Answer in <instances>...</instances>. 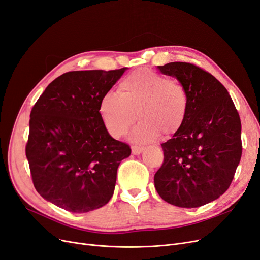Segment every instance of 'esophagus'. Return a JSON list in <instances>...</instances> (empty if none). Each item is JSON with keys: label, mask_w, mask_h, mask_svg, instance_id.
<instances>
[{"label": "esophagus", "mask_w": 260, "mask_h": 260, "mask_svg": "<svg viewBox=\"0 0 260 260\" xmlns=\"http://www.w3.org/2000/svg\"><path fill=\"white\" fill-rule=\"evenodd\" d=\"M142 151H143L142 146H138V145H133L132 146V153L134 155H139Z\"/></svg>", "instance_id": "obj_1"}]
</instances>
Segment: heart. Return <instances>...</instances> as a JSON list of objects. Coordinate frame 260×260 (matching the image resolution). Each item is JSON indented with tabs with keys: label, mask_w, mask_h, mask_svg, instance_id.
Instances as JSON below:
<instances>
[{
	"label": "heart",
	"mask_w": 260,
	"mask_h": 260,
	"mask_svg": "<svg viewBox=\"0 0 260 260\" xmlns=\"http://www.w3.org/2000/svg\"><path fill=\"white\" fill-rule=\"evenodd\" d=\"M188 107V92L182 84L143 69L123 78L118 94L105 93L99 111L107 132L115 138L125 134L137 116L140 121L133 128L131 138L149 142L161 133L169 136L177 132L186 119Z\"/></svg>",
	"instance_id": "heart-1"
}]
</instances>
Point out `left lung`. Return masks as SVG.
Returning a JSON list of instances; mask_svg holds the SVG:
<instances>
[{"label":"left lung","mask_w":260,"mask_h":260,"mask_svg":"<svg viewBox=\"0 0 260 260\" xmlns=\"http://www.w3.org/2000/svg\"><path fill=\"white\" fill-rule=\"evenodd\" d=\"M157 69L186 88L189 107L183 125L161 144L165 158L155 188L169 204L200 207L232 183L242 154L240 117L226 88L201 68L175 61Z\"/></svg>","instance_id":"8db88e82"}]
</instances>
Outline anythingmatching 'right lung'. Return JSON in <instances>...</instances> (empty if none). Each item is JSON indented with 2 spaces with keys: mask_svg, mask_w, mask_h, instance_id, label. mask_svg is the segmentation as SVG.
Returning <instances> with one entry per match:
<instances>
[{
  "mask_svg": "<svg viewBox=\"0 0 260 260\" xmlns=\"http://www.w3.org/2000/svg\"><path fill=\"white\" fill-rule=\"evenodd\" d=\"M126 69L67 72L34 105L25 154L44 200L83 213L111 199L118 167L132 151L110 136L99 105Z\"/></svg>",
  "mask_w": 260,
  "mask_h": 260,
  "instance_id": "obj_1",
  "label": "right lung"
}]
</instances>
